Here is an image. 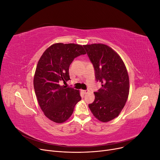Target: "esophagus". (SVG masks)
Instances as JSON below:
<instances>
[{
  "mask_svg": "<svg viewBox=\"0 0 160 160\" xmlns=\"http://www.w3.org/2000/svg\"><path fill=\"white\" fill-rule=\"evenodd\" d=\"M82 92H83V93H84V94H86V93H88L89 91H88V90H83V91H82Z\"/></svg>",
  "mask_w": 160,
  "mask_h": 160,
  "instance_id": "esophagus-1",
  "label": "esophagus"
}]
</instances>
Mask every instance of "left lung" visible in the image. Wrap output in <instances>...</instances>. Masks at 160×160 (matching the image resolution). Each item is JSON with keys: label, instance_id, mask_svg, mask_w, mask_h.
I'll list each match as a JSON object with an SVG mask.
<instances>
[{"label": "left lung", "instance_id": "obj_1", "mask_svg": "<svg viewBox=\"0 0 160 160\" xmlns=\"http://www.w3.org/2000/svg\"><path fill=\"white\" fill-rule=\"evenodd\" d=\"M95 69V79L101 88L95 92V101L89 108L95 117L108 122L119 115L128 100L129 80L123 60L113 49L104 44L83 46Z\"/></svg>", "mask_w": 160, "mask_h": 160}]
</instances>
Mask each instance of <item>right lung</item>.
Here are the masks:
<instances>
[{"instance_id": "right-lung-1", "label": "right lung", "mask_w": 160, "mask_h": 160, "mask_svg": "<svg viewBox=\"0 0 160 160\" xmlns=\"http://www.w3.org/2000/svg\"><path fill=\"white\" fill-rule=\"evenodd\" d=\"M85 54L82 45L59 42L47 49L38 62L34 89L41 110L52 122H65L81 99L79 90L61 83L70 80L69 68L75 58Z\"/></svg>"}]
</instances>
